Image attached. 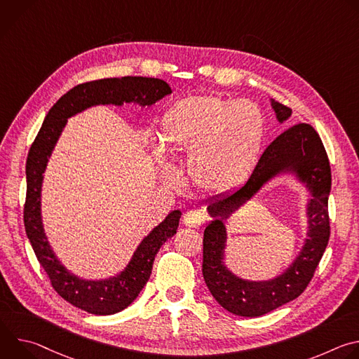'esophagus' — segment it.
Wrapping results in <instances>:
<instances>
[{"label":"esophagus","instance_id":"esophagus-1","mask_svg":"<svg viewBox=\"0 0 359 359\" xmlns=\"http://www.w3.org/2000/svg\"><path fill=\"white\" fill-rule=\"evenodd\" d=\"M203 222H204V216L197 210H189L183 216V223H184L186 227L197 229L203 224Z\"/></svg>","mask_w":359,"mask_h":359}]
</instances>
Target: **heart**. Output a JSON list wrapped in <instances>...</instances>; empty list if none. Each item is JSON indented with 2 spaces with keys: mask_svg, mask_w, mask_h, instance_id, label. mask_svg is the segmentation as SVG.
Returning <instances> with one entry per match:
<instances>
[{
  "mask_svg": "<svg viewBox=\"0 0 359 359\" xmlns=\"http://www.w3.org/2000/svg\"><path fill=\"white\" fill-rule=\"evenodd\" d=\"M263 136L264 119L257 107L217 95L177 100L163 115L158 133L159 146L168 155L189 153L193 182L210 193L231 191L250 177ZM161 165L170 179V170Z\"/></svg>",
  "mask_w": 359,
  "mask_h": 359,
  "instance_id": "heart-1",
  "label": "heart"
}]
</instances>
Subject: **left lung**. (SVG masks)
<instances>
[{
	"label": "left lung",
	"instance_id": "left-lung-1",
	"mask_svg": "<svg viewBox=\"0 0 359 359\" xmlns=\"http://www.w3.org/2000/svg\"><path fill=\"white\" fill-rule=\"evenodd\" d=\"M271 108L280 123L292 114L274 99ZM283 174H292L311 196L306 206L307 238L297 257L278 276L263 282L241 279L224 263L225 223L263 185ZM330 191L331 168L324 144L311 125L298 123L269 144L244 184L208 201V213L213 220L203 236V277L224 310L240 317H260L295 299L306 288L330 240Z\"/></svg>",
	"mask_w": 359,
	"mask_h": 359
}]
</instances>
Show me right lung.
I'll use <instances>...</instances> for the list:
<instances>
[{
	"label": "right lung",
	"mask_w": 359,
	"mask_h": 359,
	"mask_svg": "<svg viewBox=\"0 0 359 359\" xmlns=\"http://www.w3.org/2000/svg\"><path fill=\"white\" fill-rule=\"evenodd\" d=\"M169 93H172L169 83L158 78L123 76L81 83L61 96L49 109L29 149L24 208L27 236L54 290L65 301L89 314H116L136 299L150 277L159 248L176 234L182 212H170L162 223L144 236L130 262L119 274L105 280H85L71 273L58 260L45 234L41 215L43 172L69 118L97 105L137 104L139 107H150Z\"/></svg>",
	"instance_id": "obj_1"
}]
</instances>
